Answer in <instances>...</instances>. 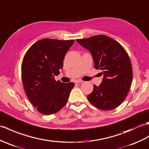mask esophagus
Returning <instances> with one entry per match:
<instances>
[{
    "label": "esophagus",
    "mask_w": 149,
    "mask_h": 149,
    "mask_svg": "<svg viewBox=\"0 0 149 149\" xmlns=\"http://www.w3.org/2000/svg\"><path fill=\"white\" fill-rule=\"evenodd\" d=\"M82 82H83V81H82V80L75 81V83H77V84H79V83H82Z\"/></svg>",
    "instance_id": "obj_1"
}]
</instances>
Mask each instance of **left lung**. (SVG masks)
I'll return each mask as SVG.
<instances>
[{
	"mask_svg": "<svg viewBox=\"0 0 149 149\" xmlns=\"http://www.w3.org/2000/svg\"><path fill=\"white\" fill-rule=\"evenodd\" d=\"M76 40L91 52L94 67L103 75L101 84L93 86V91L87 96L89 102L103 110L117 108L127 96L133 78L127 52L117 41L104 35Z\"/></svg>",
	"mask_w": 149,
	"mask_h": 149,
	"instance_id": "obj_1",
	"label": "left lung"
}]
</instances>
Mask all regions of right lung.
I'll return each mask as SVG.
<instances>
[{
	"label": "right lung",
	"instance_id": "1",
	"mask_svg": "<svg viewBox=\"0 0 149 149\" xmlns=\"http://www.w3.org/2000/svg\"><path fill=\"white\" fill-rule=\"evenodd\" d=\"M74 40L44 39L27 51L22 65V77L27 97L44 115L56 113L66 105L73 82L54 80L63 65L65 54Z\"/></svg>",
	"mask_w": 149,
	"mask_h": 149
}]
</instances>
